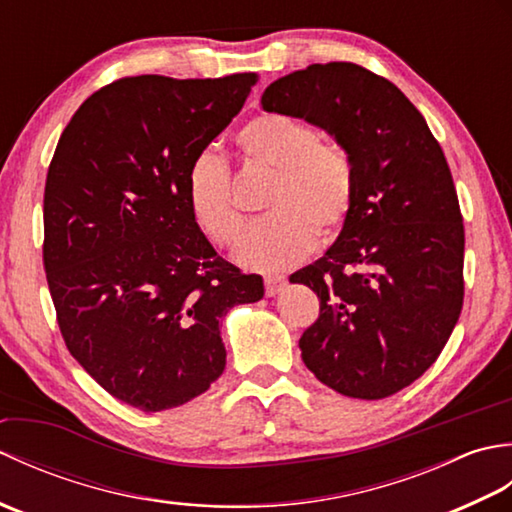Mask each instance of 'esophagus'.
<instances>
[{
    "label": "esophagus",
    "instance_id": "34e87169",
    "mask_svg": "<svg viewBox=\"0 0 512 512\" xmlns=\"http://www.w3.org/2000/svg\"><path fill=\"white\" fill-rule=\"evenodd\" d=\"M264 286H266V295L275 297L277 292L281 290V286H284V277H266Z\"/></svg>",
    "mask_w": 512,
    "mask_h": 512
}]
</instances>
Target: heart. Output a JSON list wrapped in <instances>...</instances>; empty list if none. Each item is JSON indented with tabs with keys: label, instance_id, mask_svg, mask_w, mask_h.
Returning a JSON list of instances; mask_svg holds the SVG:
<instances>
[{
	"label": "heart",
	"instance_id": "obj_1",
	"mask_svg": "<svg viewBox=\"0 0 512 512\" xmlns=\"http://www.w3.org/2000/svg\"><path fill=\"white\" fill-rule=\"evenodd\" d=\"M235 145L248 169L273 176L264 198L270 217L239 242V264L273 273L306 257L314 233L321 242L339 235L356 198V165L341 140L321 138V129L301 116L266 112L239 129ZM184 191L200 233L215 246L235 244L244 215L224 162L213 154L193 158Z\"/></svg>",
	"mask_w": 512,
	"mask_h": 512
}]
</instances>
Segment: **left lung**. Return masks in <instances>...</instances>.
<instances>
[{
  "mask_svg": "<svg viewBox=\"0 0 512 512\" xmlns=\"http://www.w3.org/2000/svg\"><path fill=\"white\" fill-rule=\"evenodd\" d=\"M262 107L323 127L356 165L339 239L290 275L319 297L303 363L343 396L396 394L436 363L462 312L464 224L444 151L416 105L356 63L281 76Z\"/></svg>",
  "mask_w": 512,
  "mask_h": 512,
  "instance_id": "8db88e82",
  "label": "left lung"
}]
</instances>
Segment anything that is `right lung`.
Wrapping results in <instances>:
<instances>
[{
  "label": "right lung",
  "instance_id": "1",
  "mask_svg": "<svg viewBox=\"0 0 512 512\" xmlns=\"http://www.w3.org/2000/svg\"><path fill=\"white\" fill-rule=\"evenodd\" d=\"M255 72L125 76L63 129L43 193V268L65 345L107 394L180 407L224 372V314L264 297L187 206L193 158L242 110Z\"/></svg>",
  "mask_w": 512,
  "mask_h": 512
}]
</instances>
